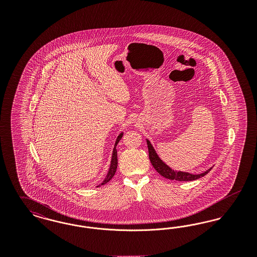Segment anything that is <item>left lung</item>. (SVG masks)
I'll list each match as a JSON object with an SVG mask.
<instances>
[{
    "label": "left lung",
    "mask_w": 257,
    "mask_h": 257,
    "mask_svg": "<svg viewBox=\"0 0 257 257\" xmlns=\"http://www.w3.org/2000/svg\"><path fill=\"white\" fill-rule=\"evenodd\" d=\"M147 143L148 153H149V159H150L153 168L165 178H168L170 180H177V181H193V180H196V179L206 175L208 172L212 170V168H210L209 170L200 173V174H192V173L184 172V171H173L168 165H166L162 160L160 159L154 147H152V145L150 144V142L148 140H147Z\"/></svg>",
    "instance_id": "left-lung-1"
}]
</instances>
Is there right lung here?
<instances>
[{"mask_svg": "<svg viewBox=\"0 0 257 257\" xmlns=\"http://www.w3.org/2000/svg\"><path fill=\"white\" fill-rule=\"evenodd\" d=\"M122 136L123 133H120V134L118 135V137L116 138V141H115V144H114V147H113V150H112L111 160H110V169H109V171H108V173H107L106 177L104 178V180H103L101 183L99 184L97 187L101 186V185L108 183L110 179L113 177V175H114V173H115V171H116V168H117V151H116V146H117V144L119 143V141L121 140Z\"/></svg>", "mask_w": 257, "mask_h": 257, "instance_id": "1", "label": "right lung"}]
</instances>
